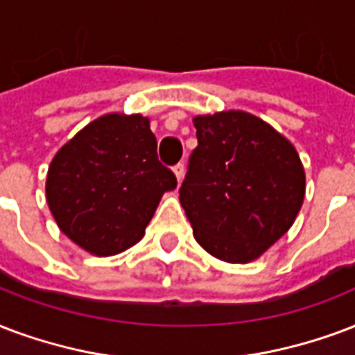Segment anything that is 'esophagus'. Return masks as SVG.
<instances>
[{
  "label": "esophagus",
  "mask_w": 355,
  "mask_h": 355,
  "mask_svg": "<svg viewBox=\"0 0 355 355\" xmlns=\"http://www.w3.org/2000/svg\"><path fill=\"white\" fill-rule=\"evenodd\" d=\"M173 173H175V177H177L178 182H182V178H184V164H177V166L173 167Z\"/></svg>",
  "instance_id": "1"
}]
</instances>
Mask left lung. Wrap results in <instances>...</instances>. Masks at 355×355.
Segmentation results:
<instances>
[{
    "instance_id": "obj_1",
    "label": "left lung",
    "mask_w": 355,
    "mask_h": 355,
    "mask_svg": "<svg viewBox=\"0 0 355 355\" xmlns=\"http://www.w3.org/2000/svg\"><path fill=\"white\" fill-rule=\"evenodd\" d=\"M197 147L178 189L193 236L225 262H250L296 220L305 173L296 148L245 112L193 119Z\"/></svg>"
}]
</instances>
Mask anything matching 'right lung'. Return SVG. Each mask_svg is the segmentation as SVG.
Returning <instances> with one entry per match:
<instances>
[{
  "mask_svg": "<svg viewBox=\"0 0 355 355\" xmlns=\"http://www.w3.org/2000/svg\"><path fill=\"white\" fill-rule=\"evenodd\" d=\"M177 188L147 117L96 119L51 159L46 199L59 229L94 255H117L145 234L159 199Z\"/></svg>",
  "mask_w": 355,
  "mask_h": 355,
  "instance_id": "obj_1",
  "label": "right lung"
}]
</instances>
